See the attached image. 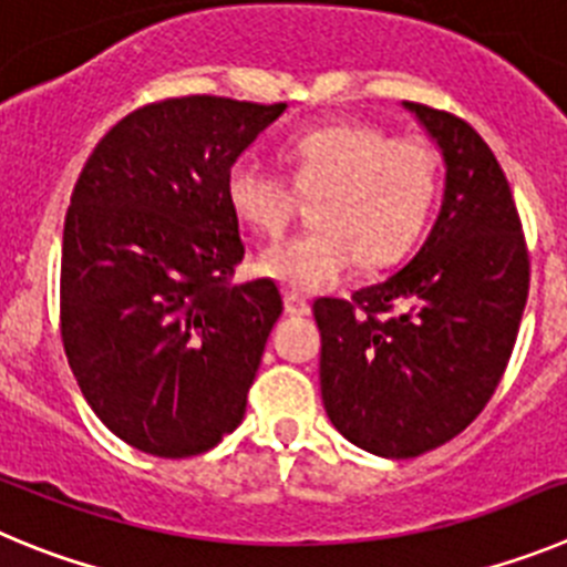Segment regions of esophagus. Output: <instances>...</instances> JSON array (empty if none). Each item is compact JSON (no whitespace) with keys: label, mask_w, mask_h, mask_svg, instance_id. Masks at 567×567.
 <instances>
[{"label":"esophagus","mask_w":567,"mask_h":567,"mask_svg":"<svg viewBox=\"0 0 567 567\" xmlns=\"http://www.w3.org/2000/svg\"><path fill=\"white\" fill-rule=\"evenodd\" d=\"M282 302H285V313H290V316H308L310 313L308 299H305L302 293H296V290H285Z\"/></svg>","instance_id":"34e87169"}]
</instances>
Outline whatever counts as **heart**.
I'll use <instances>...</instances> for the list:
<instances>
[{
	"label": "heart",
	"mask_w": 567,
	"mask_h": 567,
	"mask_svg": "<svg viewBox=\"0 0 567 567\" xmlns=\"http://www.w3.org/2000/svg\"><path fill=\"white\" fill-rule=\"evenodd\" d=\"M290 182L313 197L316 226L279 239L257 271L290 290H321L364 259L398 262L415 248L441 188V157L421 135L390 137L384 126L339 121L299 130L282 144ZM282 175L248 157L226 172V200L239 223L277 237L296 217L299 197Z\"/></svg>",
	"instance_id": "obj_1"
}]
</instances>
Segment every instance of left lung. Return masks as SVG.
Masks as SVG:
<instances>
[{"label":"left lung","instance_id":"left-lung-1","mask_svg":"<svg viewBox=\"0 0 567 567\" xmlns=\"http://www.w3.org/2000/svg\"><path fill=\"white\" fill-rule=\"evenodd\" d=\"M437 141L446 192L421 251L350 299H316L321 401L381 457L461 435L497 390L528 299L532 259L512 188L474 126L404 101Z\"/></svg>","mask_w":567,"mask_h":567}]
</instances>
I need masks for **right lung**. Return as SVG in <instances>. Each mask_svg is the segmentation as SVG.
Listing matches in <instances>:
<instances>
[{"instance_id": "1", "label": "right lung", "mask_w": 567, "mask_h": 567, "mask_svg": "<svg viewBox=\"0 0 567 567\" xmlns=\"http://www.w3.org/2000/svg\"><path fill=\"white\" fill-rule=\"evenodd\" d=\"M285 104L183 95L112 126L75 181L61 243V341L86 404L157 457L203 455L246 415L282 313L246 257L226 172Z\"/></svg>"}]
</instances>
